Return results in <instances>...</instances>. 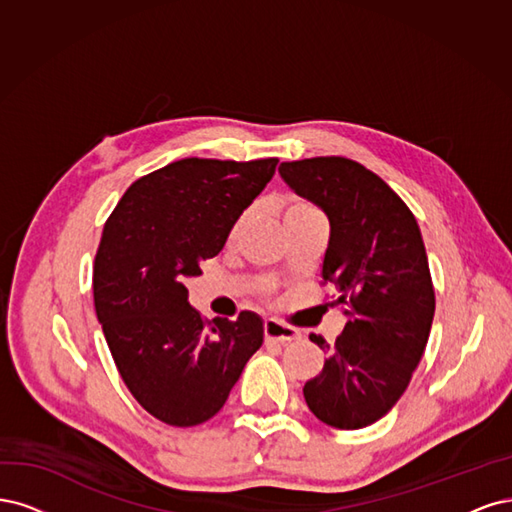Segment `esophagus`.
Returning a JSON list of instances; mask_svg holds the SVG:
<instances>
[{
  "mask_svg": "<svg viewBox=\"0 0 512 512\" xmlns=\"http://www.w3.org/2000/svg\"><path fill=\"white\" fill-rule=\"evenodd\" d=\"M263 336H266V340H276L280 344H285L291 340H298L300 332L295 327L280 323L276 319H266V323H263Z\"/></svg>",
  "mask_w": 512,
  "mask_h": 512,
  "instance_id": "obj_1",
  "label": "esophagus"
}]
</instances>
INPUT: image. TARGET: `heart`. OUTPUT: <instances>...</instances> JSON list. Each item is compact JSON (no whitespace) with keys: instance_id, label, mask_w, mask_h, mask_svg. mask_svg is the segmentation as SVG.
I'll use <instances>...</instances> for the list:
<instances>
[{"instance_id":"1","label":"heart","mask_w":512,"mask_h":512,"mask_svg":"<svg viewBox=\"0 0 512 512\" xmlns=\"http://www.w3.org/2000/svg\"><path fill=\"white\" fill-rule=\"evenodd\" d=\"M304 214H319V210L312 206L308 200H302V197H293V200H289V204L285 206V219L304 217ZM244 223H246V214H240L236 223L232 225V229H229V242H234L238 238Z\"/></svg>"}]
</instances>
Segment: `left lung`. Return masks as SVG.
<instances>
[{
  "instance_id": "left-lung-1",
  "label": "left lung",
  "mask_w": 512,
  "mask_h": 512,
  "mask_svg": "<svg viewBox=\"0 0 512 512\" xmlns=\"http://www.w3.org/2000/svg\"><path fill=\"white\" fill-rule=\"evenodd\" d=\"M285 183L321 206L332 234L321 285L349 317L323 370L304 385L312 415L359 430L395 406L423 357L436 295L415 214L381 176L346 157L285 161Z\"/></svg>"
}]
</instances>
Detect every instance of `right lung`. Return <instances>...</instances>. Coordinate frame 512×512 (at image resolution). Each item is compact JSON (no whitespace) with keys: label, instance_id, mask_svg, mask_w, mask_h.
<instances>
[{"label":"right lung","instance_id":"right-lung-1","mask_svg":"<svg viewBox=\"0 0 512 512\" xmlns=\"http://www.w3.org/2000/svg\"><path fill=\"white\" fill-rule=\"evenodd\" d=\"M276 163L174 161L138 178L104 225L93 263L97 321L123 383L163 423L191 427L217 415L263 342L249 310L210 325L189 306L185 278L221 253Z\"/></svg>","mask_w":512,"mask_h":512}]
</instances>
